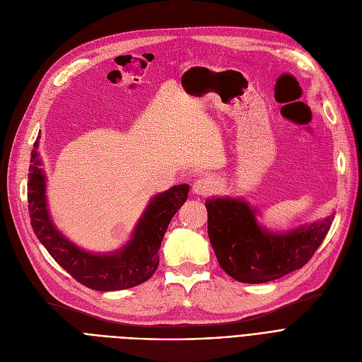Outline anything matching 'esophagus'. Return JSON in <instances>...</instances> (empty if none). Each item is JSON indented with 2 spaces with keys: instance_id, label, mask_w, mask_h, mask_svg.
I'll return each instance as SVG.
<instances>
[{
  "instance_id": "esophagus-1",
  "label": "esophagus",
  "mask_w": 362,
  "mask_h": 362,
  "mask_svg": "<svg viewBox=\"0 0 362 362\" xmlns=\"http://www.w3.org/2000/svg\"><path fill=\"white\" fill-rule=\"evenodd\" d=\"M192 191H194L197 195L206 197L208 194H211V192H213V183H211V180H210V179L199 177V179L194 183Z\"/></svg>"
}]
</instances>
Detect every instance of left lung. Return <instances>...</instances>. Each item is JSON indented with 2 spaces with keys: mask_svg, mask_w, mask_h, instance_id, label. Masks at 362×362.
Wrapping results in <instances>:
<instances>
[{
  "mask_svg": "<svg viewBox=\"0 0 362 362\" xmlns=\"http://www.w3.org/2000/svg\"><path fill=\"white\" fill-rule=\"evenodd\" d=\"M208 236L220 267L242 283H265L302 269L330 230L333 216L286 235L261 229L255 210L240 199L205 201Z\"/></svg>",
  "mask_w": 362,
  "mask_h": 362,
  "instance_id": "1",
  "label": "left lung"
}]
</instances>
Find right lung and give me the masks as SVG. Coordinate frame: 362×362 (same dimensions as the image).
I'll use <instances>...</instances> for the list:
<instances>
[{"label":"right lung","instance_id":"1","mask_svg":"<svg viewBox=\"0 0 362 362\" xmlns=\"http://www.w3.org/2000/svg\"><path fill=\"white\" fill-rule=\"evenodd\" d=\"M37 141L40 135L30 152L28 204L33 232L49 255L74 280L93 291H123L146 281L158 267L161 240L171 218L186 202L189 186L177 185L152 198L132 240L122 251L112 255H92L64 239L49 220L45 202V179L42 170L37 167Z\"/></svg>","mask_w":362,"mask_h":362}]
</instances>
